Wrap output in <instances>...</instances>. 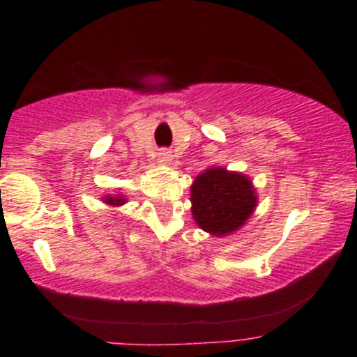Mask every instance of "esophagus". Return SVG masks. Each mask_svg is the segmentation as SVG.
I'll return each instance as SVG.
<instances>
[{"mask_svg": "<svg viewBox=\"0 0 357 357\" xmlns=\"http://www.w3.org/2000/svg\"><path fill=\"white\" fill-rule=\"evenodd\" d=\"M157 157H158V160H160V162H169V160H171V153H169L167 150H160Z\"/></svg>", "mask_w": 357, "mask_h": 357, "instance_id": "esophagus-1", "label": "esophagus"}]
</instances>
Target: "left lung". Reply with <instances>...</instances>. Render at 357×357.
I'll use <instances>...</instances> for the list:
<instances>
[{
    "label": "left lung",
    "instance_id": "1",
    "mask_svg": "<svg viewBox=\"0 0 357 357\" xmlns=\"http://www.w3.org/2000/svg\"><path fill=\"white\" fill-rule=\"evenodd\" d=\"M193 218L212 235L236 231L255 208V193L250 179L226 169H207L192 185Z\"/></svg>",
    "mask_w": 357,
    "mask_h": 357
}]
</instances>
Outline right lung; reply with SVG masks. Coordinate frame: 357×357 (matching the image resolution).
Masks as SVG:
<instances>
[{
	"mask_svg": "<svg viewBox=\"0 0 357 357\" xmlns=\"http://www.w3.org/2000/svg\"><path fill=\"white\" fill-rule=\"evenodd\" d=\"M105 202L107 204H110V205H122L124 204V199H122V197H105Z\"/></svg>",
	"mask_w": 357,
	"mask_h": 357,
	"instance_id": "add662e5",
	"label": "right lung"
}]
</instances>
